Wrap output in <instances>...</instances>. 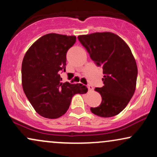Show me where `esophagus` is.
Returning a JSON list of instances; mask_svg holds the SVG:
<instances>
[{"mask_svg":"<svg viewBox=\"0 0 157 157\" xmlns=\"http://www.w3.org/2000/svg\"><path fill=\"white\" fill-rule=\"evenodd\" d=\"M88 89H89V91H92V90L94 89V88H93V86H91V85H88Z\"/></svg>","mask_w":157,"mask_h":157,"instance_id":"esophagus-1","label":"esophagus"}]
</instances>
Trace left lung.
<instances>
[{
	"label": "left lung",
	"mask_w": 157,
	"mask_h": 157,
	"mask_svg": "<svg viewBox=\"0 0 157 157\" xmlns=\"http://www.w3.org/2000/svg\"><path fill=\"white\" fill-rule=\"evenodd\" d=\"M97 66L103 69L104 86L95 88L102 102L91 108L95 115L111 117L128 104L136 89L137 66L127 44L112 32H95L77 37Z\"/></svg>",
	"instance_id": "1"
}]
</instances>
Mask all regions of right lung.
I'll return each mask as SVG.
<instances>
[{"instance_id": "obj_1", "label": "right lung", "mask_w": 157, "mask_h": 157, "mask_svg": "<svg viewBox=\"0 0 157 157\" xmlns=\"http://www.w3.org/2000/svg\"><path fill=\"white\" fill-rule=\"evenodd\" d=\"M76 42L75 36L50 33L42 36L25 54L21 68L23 89L40 116L57 119L66 113L76 94L88 89L81 83L62 82L66 53Z\"/></svg>"}]
</instances>
